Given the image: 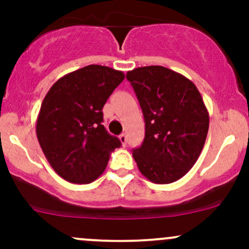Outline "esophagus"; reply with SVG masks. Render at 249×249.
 <instances>
[{
    "label": "esophagus",
    "instance_id": "1",
    "mask_svg": "<svg viewBox=\"0 0 249 249\" xmlns=\"http://www.w3.org/2000/svg\"><path fill=\"white\" fill-rule=\"evenodd\" d=\"M119 140H120V142H122V144L125 147V145H126V135L122 134L119 136Z\"/></svg>",
    "mask_w": 249,
    "mask_h": 249
}]
</instances>
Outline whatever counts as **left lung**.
Wrapping results in <instances>:
<instances>
[{
  "label": "left lung",
  "instance_id": "8db88e82",
  "mask_svg": "<svg viewBox=\"0 0 249 249\" xmlns=\"http://www.w3.org/2000/svg\"><path fill=\"white\" fill-rule=\"evenodd\" d=\"M145 123L144 141L132 152L140 172L157 184L182 178L196 162L207 137L210 117L194 83L162 66L126 73Z\"/></svg>",
  "mask_w": 249,
  "mask_h": 249
}]
</instances>
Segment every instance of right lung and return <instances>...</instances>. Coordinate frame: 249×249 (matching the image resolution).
Masks as SVG:
<instances>
[{
    "instance_id": "1",
    "label": "right lung",
    "mask_w": 249,
    "mask_h": 249,
    "mask_svg": "<svg viewBox=\"0 0 249 249\" xmlns=\"http://www.w3.org/2000/svg\"><path fill=\"white\" fill-rule=\"evenodd\" d=\"M124 78L122 71L89 65L65 74L47 92L36 134L50 166L64 179L94 182L106 169L110 153L122 145L102 125V108Z\"/></svg>"
}]
</instances>
